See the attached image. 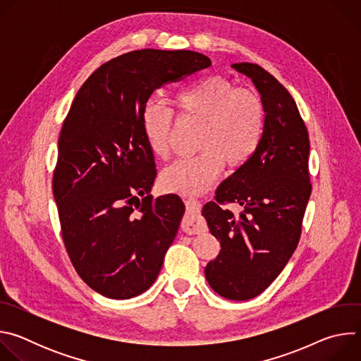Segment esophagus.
Segmentation results:
<instances>
[{"instance_id":"esophagus-1","label":"esophagus","mask_w":361,"mask_h":361,"mask_svg":"<svg viewBox=\"0 0 361 361\" xmlns=\"http://www.w3.org/2000/svg\"><path fill=\"white\" fill-rule=\"evenodd\" d=\"M184 202H185L187 213H185V217L183 220V230L188 234H197V233L204 231L205 226H204L202 221L198 220V213L201 210V202L197 198H192V197L184 198Z\"/></svg>"}]
</instances>
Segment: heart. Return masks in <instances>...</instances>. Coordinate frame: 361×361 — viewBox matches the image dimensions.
I'll return each mask as SVG.
<instances>
[{
    "instance_id": "1",
    "label": "heart",
    "mask_w": 361,
    "mask_h": 361,
    "mask_svg": "<svg viewBox=\"0 0 361 361\" xmlns=\"http://www.w3.org/2000/svg\"><path fill=\"white\" fill-rule=\"evenodd\" d=\"M180 113L202 121L197 137L198 154L169 166L160 177L166 191L197 194L220 174L224 161L238 166L259 147L266 111L262 98L247 88H235L223 77L201 78L176 94ZM145 144L151 154L166 159L170 152L173 114L161 102L149 99L141 116Z\"/></svg>"
}]
</instances>
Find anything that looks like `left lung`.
<instances>
[{"mask_svg": "<svg viewBox=\"0 0 361 361\" xmlns=\"http://www.w3.org/2000/svg\"><path fill=\"white\" fill-rule=\"evenodd\" d=\"M231 68L259 91L266 121L255 152L219 185L216 201L202 207L201 214L221 245L204 274L221 297L244 301L277 279L298 244L312 194L310 141L295 101L271 74L248 63ZM224 200L245 210L235 218L219 207Z\"/></svg>", "mask_w": 361, "mask_h": 361, "instance_id": "8db88e82", "label": "left lung"}]
</instances>
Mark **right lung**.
Wrapping results in <instances>:
<instances>
[{"label":"right lung","instance_id":"right-lung-1","mask_svg":"<svg viewBox=\"0 0 361 361\" xmlns=\"http://www.w3.org/2000/svg\"><path fill=\"white\" fill-rule=\"evenodd\" d=\"M210 66L188 49L131 51L94 71L73 101L53 192L71 263L101 295H140L161 270L185 205L149 194L157 171L141 116L154 90Z\"/></svg>","mask_w":361,"mask_h":361}]
</instances>
